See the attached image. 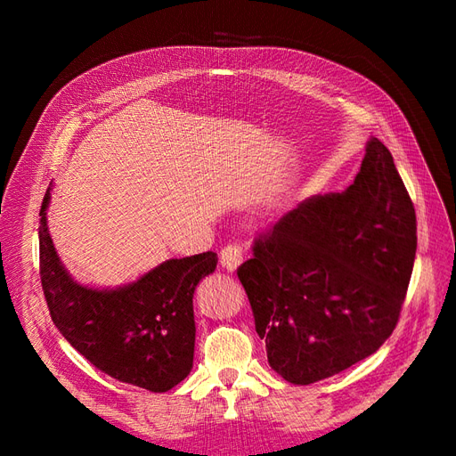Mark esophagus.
I'll return each mask as SVG.
<instances>
[{
	"label": "esophagus",
	"mask_w": 456,
	"mask_h": 456,
	"mask_svg": "<svg viewBox=\"0 0 456 456\" xmlns=\"http://www.w3.org/2000/svg\"><path fill=\"white\" fill-rule=\"evenodd\" d=\"M243 258H245L243 247L239 243H229L221 250V266L227 270H235L240 263H243Z\"/></svg>",
	"instance_id": "1"
}]
</instances>
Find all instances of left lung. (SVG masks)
I'll return each instance as SVG.
<instances>
[{
    "label": "left lung",
    "mask_w": 456,
    "mask_h": 456,
    "mask_svg": "<svg viewBox=\"0 0 456 456\" xmlns=\"http://www.w3.org/2000/svg\"><path fill=\"white\" fill-rule=\"evenodd\" d=\"M415 248L410 193L370 139L351 186L288 211L237 268L273 370L305 386L376 353L398 325Z\"/></svg>",
    "instance_id": "left-lung-1"
}]
</instances>
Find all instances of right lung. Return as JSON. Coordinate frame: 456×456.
<instances>
[{
  "instance_id": "right-lung-1",
  "label": "right lung",
  "mask_w": 456,
  "mask_h": 456,
  "mask_svg": "<svg viewBox=\"0 0 456 456\" xmlns=\"http://www.w3.org/2000/svg\"><path fill=\"white\" fill-rule=\"evenodd\" d=\"M46 190L38 223L41 284L58 331L76 351L119 382L168 392L191 370L196 323L193 289L217 266V255L172 258L115 289L74 282L46 227Z\"/></svg>"
}]
</instances>
